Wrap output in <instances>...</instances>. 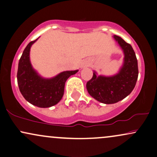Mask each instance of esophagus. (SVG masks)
<instances>
[{
	"label": "esophagus",
	"mask_w": 157,
	"mask_h": 157,
	"mask_svg": "<svg viewBox=\"0 0 157 157\" xmlns=\"http://www.w3.org/2000/svg\"><path fill=\"white\" fill-rule=\"evenodd\" d=\"M85 66H88V64H85Z\"/></svg>",
	"instance_id": "34e87169"
}]
</instances>
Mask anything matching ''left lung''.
Instances as JSON below:
<instances>
[{
	"instance_id": "8db88e82",
	"label": "left lung",
	"mask_w": 157,
	"mask_h": 157,
	"mask_svg": "<svg viewBox=\"0 0 157 157\" xmlns=\"http://www.w3.org/2000/svg\"><path fill=\"white\" fill-rule=\"evenodd\" d=\"M115 39L124 52V63L119 73L113 77H93L86 83L88 94L104 104H114L124 99L131 94L138 77V67L132 47L118 36Z\"/></svg>"
}]
</instances>
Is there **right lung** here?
Here are the masks:
<instances>
[{
	"label": "right lung",
	"instance_id": "obj_1",
	"mask_svg": "<svg viewBox=\"0 0 157 157\" xmlns=\"http://www.w3.org/2000/svg\"><path fill=\"white\" fill-rule=\"evenodd\" d=\"M37 39L27 45L19 60L17 83L22 95L28 102L39 107H50L59 102L63 96L66 81L78 70L63 71L52 79L39 76L32 68L29 58L31 45Z\"/></svg>",
	"mask_w": 157,
	"mask_h": 157
}]
</instances>
